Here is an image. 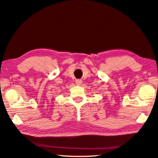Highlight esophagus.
Here are the masks:
<instances>
[{
    "instance_id": "obj_1",
    "label": "esophagus",
    "mask_w": 158,
    "mask_h": 158,
    "mask_svg": "<svg viewBox=\"0 0 158 158\" xmlns=\"http://www.w3.org/2000/svg\"><path fill=\"white\" fill-rule=\"evenodd\" d=\"M81 83H82L81 80H80V79L76 80V84H77V85H81Z\"/></svg>"
}]
</instances>
